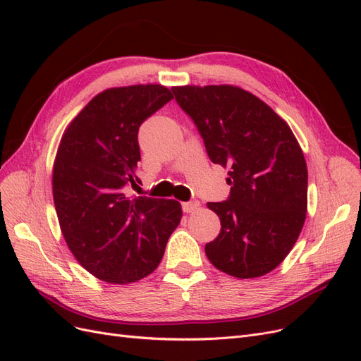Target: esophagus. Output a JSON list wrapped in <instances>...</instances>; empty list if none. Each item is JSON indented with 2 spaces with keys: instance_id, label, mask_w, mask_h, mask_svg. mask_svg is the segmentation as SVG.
Returning a JSON list of instances; mask_svg holds the SVG:
<instances>
[{
  "instance_id": "obj_1",
  "label": "esophagus",
  "mask_w": 361,
  "mask_h": 361,
  "mask_svg": "<svg viewBox=\"0 0 361 361\" xmlns=\"http://www.w3.org/2000/svg\"><path fill=\"white\" fill-rule=\"evenodd\" d=\"M197 207H199L197 202H185V203H182V209H183V212H187V214L195 211Z\"/></svg>"
}]
</instances>
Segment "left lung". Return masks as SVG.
I'll use <instances>...</instances> for the list:
<instances>
[{"label": "left lung", "instance_id": "1", "mask_svg": "<svg viewBox=\"0 0 361 361\" xmlns=\"http://www.w3.org/2000/svg\"><path fill=\"white\" fill-rule=\"evenodd\" d=\"M214 164L231 167V194L209 202L221 231L204 245L228 276L255 279L285 259L307 212V166L289 125L259 97L233 85L173 87Z\"/></svg>", "mask_w": 361, "mask_h": 361}]
</instances>
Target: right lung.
Wrapping results in <instances>:
<instances>
[{"instance_id":"add662e5","label":"right lung","mask_w":361,"mask_h":361,"mask_svg":"<svg viewBox=\"0 0 361 361\" xmlns=\"http://www.w3.org/2000/svg\"><path fill=\"white\" fill-rule=\"evenodd\" d=\"M171 99L158 84L108 89L61 137L52 171L61 232L81 267L106 283L149 276L180 223L179 202L126 194L140 182L138 129Z\"/></svg>"}]
</instances>
